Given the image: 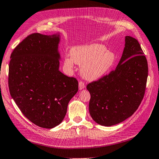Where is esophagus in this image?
Returning a JSON list of instances; mask_svg holds the SVG:
<instances>
[{
  "instance_id": "1",
  "label": "esophagus",
  "mask_w": 159,
  "mask_h": 159,
  "mask_svg": "<svg viewBox=\"0 0 159 159\" xmlns=\"http://www.w3.org/2000/svg\"><path fill=\"white\" fill-rule=\"evenodd\" d=\"M84 87H85V84H84V83L83 81H82V80H80L79 83V90H82V89H84Z\"/></svg>"
}]
</instances>
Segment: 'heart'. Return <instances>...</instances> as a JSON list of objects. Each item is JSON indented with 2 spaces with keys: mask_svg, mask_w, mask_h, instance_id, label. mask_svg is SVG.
Here are the masks:
<instances>
[{
  "mask_svg": "<svg viewBox=\"0 0 159 159\" xmlns=\"http://www.w3.org/2000/svg\"><path fill=\"white\" fill-rule=\"evenodd\" d=\"M100 44H92L72 49L71 57L65 58V65L73 69L74 62L81 66V74L86 80H93L107 73L115 61L114 54Z\"/></svg>",
  "mask_w": 159,
  "mask_h": 159,
  "instance_id": "obj_1",
  "label": "heart"
}]
</instances>
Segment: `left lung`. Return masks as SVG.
Wrapping results in <instances>:
<instances>
[{"label": "left lung", "instance_id": "left-lung-1", "mask_svg": "<svg viewBox=\"0 0 159 159\" xmlns=\"http://www.w3.org/2000/svg\"><path fill=\"white\" fill-rule=\"evenodd\" d=\"M147 76V61L139 42L125 36L117 67L86 86L92 118L101 125L111 126L131 116L144 97Z\"/></svg>", "mask_w": 159, "mask_h": 159}]
</instances>
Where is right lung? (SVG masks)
Wrapping results in <instances>:
<instances>
[{
    "label": "right lung",
    "mask_w": 159,
    "mask_h": 159,
    "mask_svg": "<svg viewBox=\"0 0 159 159\" xmlns=\"http://www.w3.org/2000/svg\"><path fill=\"white\" fill-rule=\"evenodd\" d=\"M59 38L30 34L13 50L8 69L10 93L24 116L39 127L60 124L78 80L59 70Z\"/></svg>",
    "instance_id": "add662e5"
}]
</instances>
